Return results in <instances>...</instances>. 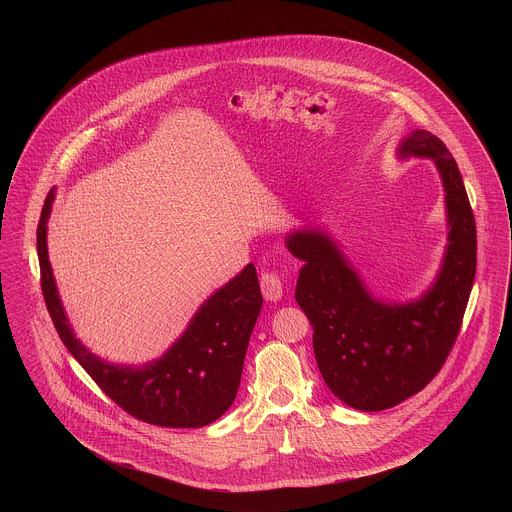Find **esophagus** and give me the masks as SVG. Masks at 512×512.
<instances>
[{
    "label": "esophagus",
    "instance_id": "34e87169",
    "mask_svg": "<svg viewBox=\"0 0 512 512\" xmlns=\"http://www.w3.org/2000/svg\"><path fill=\"white\" fill-rule=\"evenodd\" d=\"M260 288H262V295L268 301H280L284 295V286L278 274L274 272H264L260 278Z\"/></svg>",
    "mask_w": 512,
    "mask_h": 512
}]
</instances>
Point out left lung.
<instances>
[{
	"mask_svg": "<svg viewBox=\"0 0 512 512\" xmlns=\"http://www.w3.org/2000/svg\"><path fill=\"white\" fill-rule=\"evenodd\" d=\"M400 161L432 159L447 217L438 276L416 299H378L337 240L319 226L295 228L286 246L303 262L295 301L313 327V351L329 390L363 412L388 410L418 394L445 363L467 307L477 266V230L457 163L432 132L414 130Z\"/></svg>",
	"mask_w": 512,
	"mask_h": 512,
	"instance_id": "obj_1",
	"label": "left lung"
}]
</instances>
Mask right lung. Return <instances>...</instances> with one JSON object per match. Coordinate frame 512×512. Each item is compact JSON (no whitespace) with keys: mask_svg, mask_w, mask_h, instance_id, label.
Masks as SVG:
<instances>
[{"mask_svg":"<svg viewBox=\"0 0 512 512\" xmlns=\"http://www.w3.org/2000/svg\"><path fill=\"white\" fill-rule=\"evenodd\" d=\"M55 189L37 226L41 288L55 329L90 378L128 414L163 428H203L232 406L248 341L262 309L254 264L224 284L197 309L183 335L155 361L116 365L96 357L76 339L59 297L47 250V222Z\"/></svg>","mask_w":512,"mask_h":512,"instance_id":"1","label":"right lung"}]
</instances>
